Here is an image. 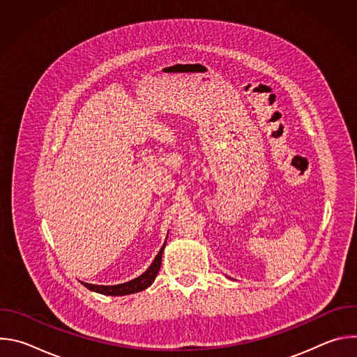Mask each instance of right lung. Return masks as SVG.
Here are the masks:
<instances>
[{"label":"right lung","instance_id":"obj_1","mask_svg":"<svg viewBox=\"0 0 357 357\" xmlns=\"http://www.w3.org/2000/svg\"><path fill=\"white\" fill-rule=\"evenodd\" d=\"M167 245V241L164 243L162 248L160 250V252L157 254L155 260L152 261V264L148 267V270L128 281V282H124V284H119V285H93V284H87V282H82L86 288L94 291V292H98V294H103V295H128V294H134V292H139L145 288H148L152 282H154L160 268H161V261H162V252H164V248Z\"/></svg>","mask_w":357,"mask_h":357}]
</instances>
